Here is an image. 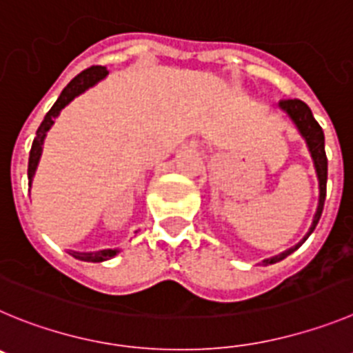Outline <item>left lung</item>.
<instances>
[{
    "instance_id": "1",
    "label": "left lung",
    "mask_w": 353,
    "mask_h": 353,
    "mask_svg": "<svg viewBox=\"0 0 353 353\" xmlns=\"http://www.w3.org/2000/svg\"><path fill=\"white\" fill-rule=\"evenodd\" d=\"M279 107L283 110H287L288 116L292 117V121L297 125L299 128L301 135L306 139V144L310 148V153L313 157V161H315V169L316 174H319V181H320V200H319V209H316V214H315V220H313V225H311V230L307 232V236L304 237V241L310 237V234L315 230L316 223H319L320 216H322L323 211V202H325V193H327V157H325V139H323V132H322V126L316 123V119L313 117L311 114L310 107L304 103L303 100H281L279 101ZM294 250L297 248H292L288 252L281 253L279 256H274L271 260H265V263H274L279 262V260H283L285 256L290 255Z\"/></svg>"
}]
</instances>
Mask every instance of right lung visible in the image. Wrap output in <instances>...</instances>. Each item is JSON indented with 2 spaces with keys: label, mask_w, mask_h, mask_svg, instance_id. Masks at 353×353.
I'll return each instance as SVG.
<instances>
[{
  "label": "right lung",
  "mask_w": 353,
  "mask_h": 353,
  "mask_svg": "<svg viewBox=\"0 0 353 353\" xmlns=\"http://www.w3.org/2000/svg\"><path fill=\"white\" fill-rule=\"evenodd\" d=\"M107 74H109V72H107L105 66H90V68H85L84 72H81L77 77L72 79V81L68 82V85H66L65 90L61 91V94H59V98L56 100V103L50 107V110L46 114V117H43V121L40 123V126H38L37 137H34L33 145H31L30 163H28V179H30V184H31V179H33V176H34V170H37L40 154H42L43 139H46V133L49 132V128L52 126L54 117L58 116L59 110H61L65 105H68L70 101L74 100L77 94H81L82 91H85L93 84H97V82L100 81V79L105 77ZM116 253H117V250H101V252H94V253L72 252V255L79 260H85V262H103V260L112 259Z\"/></svg>",
  "instance_id": "right-lung-1"
}]
</instances>
